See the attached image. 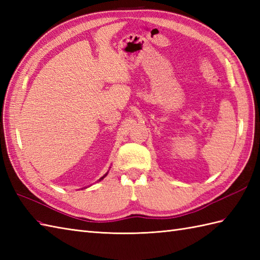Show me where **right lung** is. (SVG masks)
Here are the masks:
<instances>
[{"instance_id": "add662e5", "label": "right lung", "mask_w": 260, "mask_h": 260, "mask_svg": "<svg viewBox=\"0 0 260 260\" xmlns=\"http://www.w3.org/2000/svg\"><path fill=\"white\" fill-rule=\"evenodd\" d=\"M107 174H108V171H107V173H106V174H104V175H103V176H102V178H101V179H99V180H98V181H102V180H103V179H104V178H105V176H106V175H107Z\"/></svg>"}]
</instances>
